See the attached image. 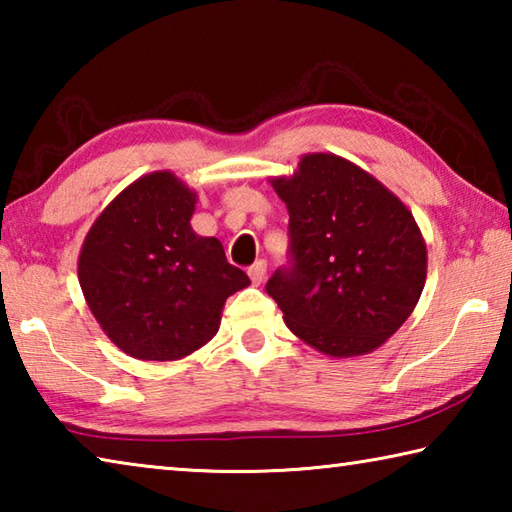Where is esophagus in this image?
I'll return each instance as SVG.
<instances>
[{
	"label": "esophagus",
	"mask_w": 512,
	"mask_h": 512,
	"mask_svg": "<svg viewBox=\"0 0 512 512\" xmlns=\"http://www.w3.org/2000/svg\"><path fill=\"white\" fill-rule=\"evenodd\" d=\"M248 275H250V280H253V284H257V287H259V284H262L264 277H266V262H264V259H259V262L250 266Z\"/></svg>",
	"instance_id": "esophagus-1"
}]
</instances>
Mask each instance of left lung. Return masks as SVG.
Segmentation results:
<instances>
[{
  "label": "left lung",
  "instance_id": "left-lung-1",
  "mask_svg": "<svg viewBox=\"0 0 512 512\" xmlns=\"http://www.w3.org/2000/svg\"><path fill=\"white\" fill-rule=\"evenodd\" d=\"M271 185L289 210L293 266L266 284L284 323L327 357L377 350L411 316L427 280V244L411 210L334 153H305Z\"/></svg>",
  "mask_w": 512,
  "mask_h": 512
}]
</instances>
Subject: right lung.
Returning a JSON list of instances; mask_svg holds the SVG:
<instances>
[{
    "instance_id": "right-lung-1",
    "label": "right lung",
    "mask_w": 512,
    "mask_h": 512,
    "mask_svg": "<svg viewBox=\"0 0 512 512\" xmlns=\"http://www.w3.org/2000/svg\"><path fill=\"white\" fill-rule=\"evenodd\" d=\"M196 201L176 173H146L103 207L83 239L85 302L128 357H189L219 332L225 300L250 284L219 239L194 232Z\"/></svg>"
}]
</instances>
